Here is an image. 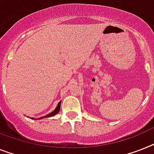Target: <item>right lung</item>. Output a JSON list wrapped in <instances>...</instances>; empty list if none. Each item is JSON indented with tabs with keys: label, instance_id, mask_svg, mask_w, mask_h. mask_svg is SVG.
Masks as SVG:
<instances>
[{
	"label": "right lung",
	"instance_id": "obj_1",
	"mask_svg": "<svg viewBox=\"0 0 154 154\" xmlns=\"http://www.w3.org/2000/svg\"><path fill=\"white\" fill-rule=\"evenodd\" d=\"M61 102H62V101H60L59 103H57V107H56V108L54 110L53 112H51V113L48 114V115H47V116H42V117H40V118H38V119H43V118H47V117H51V116H55L56 114H57V113H58V112H59L60 107H61ZM31 119H36L32 118V117H31Z\"/></svg>",
	"mask_w": 154,
	"mask_h": 154
}]
</instances>
